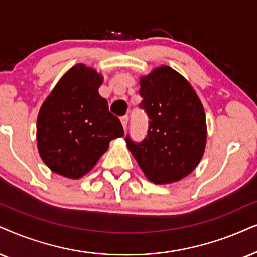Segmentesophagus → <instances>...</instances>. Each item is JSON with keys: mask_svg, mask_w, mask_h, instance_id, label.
I'll return each instance as SVG.
<instances>
[{"mask_svg": "<svg viewBox=\"0 0 257 257\" xmlns=\"http://www.w3.org/2000/svg\"><path fill=\"white\" fill-rule=\"evenodd\" d=\"M121 124L123 126V129L125 131L126 125H128V116H123V117H121Z\"/></svg>", "mask_w": 257, "mask_h": 257, "instance_id": "1", "label": "esophagus"}]
</instances>
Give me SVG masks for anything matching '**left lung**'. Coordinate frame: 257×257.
<instances>
[{
	"label": "left lung",
	"instance_id": "8db88e82",
	"mask_svg": "<svg viewBox=\"0 0 257 257\" xmlns=\"http://www.w3.org/2000/svg\"><path fill=\"white\" fill-rule=\"evenodd\" d=\"M141 108L149 121L140 144L125 142L152 183H177L194 171L205 152L207 129L204 106L186 78L161 65L140 78Z\"/></svg>",
	"mask_w": 257,
	"mask_h": 257
}]
</instances>
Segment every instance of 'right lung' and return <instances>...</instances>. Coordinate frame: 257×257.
Wrapping results in <instances>:
<instances>
[{
	"mask_svg": "<svg viewBox=\"0 0 257 257\" xmlns=\"http://www.w3.org/2000/svg\"><path fill=\"white\" fill-rule=\"evenodd\" d=\"M103 76L77 64L60 78L38 113L37 144L54 173L79 179L92 170L110 141L124 134L99 95Z\"/></svg>",
	"mask_w": 257,
	"mask_h": 257,
	"instance_id": "add662e5",
	"label": "right lung"
}]
</instances>
